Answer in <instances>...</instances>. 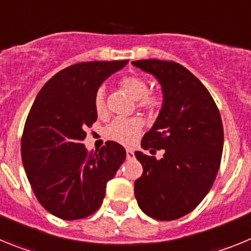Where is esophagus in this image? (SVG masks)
I'll return each instance as SVG.
<instances>
[{"mask_svg":"<svg viewBox=\"0 0 251 251\" xmlns=\"http://www.w3.org/2000/svg\"><path fill=\"white\" fill-rule=\"evenodd\" d=\"M126 153H127V158L128 159L134 158V151H133V150H129V148H128V150H126Z\"/></svg>","mask_w":251,"mask_h":251,"instance_id":"obj_1","label":"esophagus"}]
</instances>
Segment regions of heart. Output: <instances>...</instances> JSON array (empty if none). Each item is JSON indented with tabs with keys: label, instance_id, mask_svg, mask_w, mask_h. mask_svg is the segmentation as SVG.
Instances as JSON below:
<instances>
[{
	"label": "heart",
	"instance_id": "b5f03b06",
	"mask_svg": "<svg viewBox=\"0 0 251 251\" xmlns=\"http://www.w3.org/2000/svg\"><path fill=\"white\" fill-rule=\"evenodd\" d=\"M119 85L124 92L129 94L134 100H138V104L147 109H156L161 104V98L157 94L148 93V83L143 77L138 75H128L122 77ZM94 109L99 117L106 114L105 93L104 90L98 89L94 95ZM143 128V121L138 117L134 118H117L106 126L105 137L110 141L118 142L121 145L130 146L137 141Z\"/></svg>",
	"mask_w": 251,
	"mask_h": 251
}]
</instances>
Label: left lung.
Returning <instances> with one entry per match:
<instances>
[{"label": "left lung", "mask_w": 251, "mask_h": 251, "mask_svg": "<svg viewBox=\"0 0 251 251\" xmlns=\"http://www.w3.org/2000/svg\"><path fill=\"white\" fill-rule=\"evenodd\" d=\"M133 65L157 77L163 104L142 139V148L165 150L161 159L137 151L143 174L134 182L141 210L152 219L176 220L208 194L220 168L224 128L220 112L205 85L185 66L165 60H137Z\"/></svg>", "instance_id": "8db88e82"}]
</instances>
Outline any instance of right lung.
<instances>
[{
    "label": "right lung",
    "mask_w": 251,
    "mask_h": 251,
    "mask_svg": "<svg viewBox=\"0 0 251 251\" xmlns=\"http://www.w3.org/2000/svg\"><path fill=\"white\" fill-rule=\"evenodd\" d=\"M127 63L74 64L51 77L31 106L22 133V163L39 202L63 220L94 214L106 182L126 159V150L117 142L108 141L89 153L83 141L86 127L98 118L95 93Z\"/></svg>",
    "instance_id": "right-lung-1"
}]
</instances>
